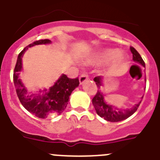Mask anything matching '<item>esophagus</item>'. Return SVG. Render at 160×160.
<instances>
[{"label": "esophagus", "mask_w": 160, "mask_h": 160, "mask_svg": "<svg viewBox=\"0 0 160 160\" xmlns=\"http://www.w3.org/2000/svg\"><path fill=\"white\" fill-rule=\"evenodd\" d=\"M88 80V76L87 74H81V76L79 78V80H80V84H83L85 81H87Z\"/></svg>", "instance_id": "esophagus-1"}]
</instances>
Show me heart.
Here are the masks:
<instances>
[{
    "label": "heart",
    "instance_id": "heart-1",
    "mask_svg": "<svg viewBox=\"0 0 160 160\" xmlns=\"http://www.w3.org/2000/svg\"><path fill=\"white\" fill-rule=\"evenodd\" d=\"M109 60H111L112 65L118 66L127 60V55L122 51H118L116 49H107L93 55L91 58H87L85 60V63L92 65L107 62Z\"/></svg>",
    "mask_w": 160,
    "mask_h": 160
}]
</instances>
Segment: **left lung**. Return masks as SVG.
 <instances>
[{
  "mask_svg": "<svg viewBox=\"0 0 160 160\" xmlns=\"http://www.w3.org/2000/svg\"><path fill=\"white\" fill-rule=\"evenodd\" d=\"M130 50L132 53V60L134 62H137L142 66L145 67V63H144V60L142 59L140 53L133 47H130ZM102 80H103V77H101V76H98V77L94 78V81L96 83L98 90L97 91L96 95H95V97L92 99V104L95 107L97 114L105 119V120L111 122H121V121L125 120V119L128 118L131 115H132L137 111L141 101L137 104H135L131 108H127L125 110L119 109L118 107H114V106L108 104L105 101V95L100 90L101 86H102V81H103ZM143 97L144 96H142L141 98H143Z\"/></svg>",
  "mask_w": 160,
  "mask_h": 160,
  "instance_id": "1",
  "label": "left lung"
}]
</instances>
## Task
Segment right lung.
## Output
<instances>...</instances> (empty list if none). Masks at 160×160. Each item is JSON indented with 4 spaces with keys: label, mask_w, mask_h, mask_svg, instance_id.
I'll return each instance as SVG.
<instances>
[{
    "label": "right lung",
    "mask_w": 160,
    "mask_h": 160,
    "mask_svg": "<svg viewBox=\"0 0 160 160\" xmlns=\"http://www.w3.org/2000/svg\"><path fill=\"white\" fill-rule=\"evenodd\" d=\"M50 43H51L50 39H42L26 46L18 55L13 72V81L19 101L27 110L39 118H46L53 114H62L68 104L70 95L80 83L78 78L70 79L62 74L49 89H40L36 92H28L22 80L19 78V73L23 70L22 58L30 47L35 45Z\"/></svg>",
    "instance_id": "add662e5"
}]
</instances>
